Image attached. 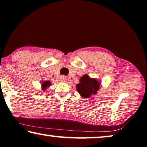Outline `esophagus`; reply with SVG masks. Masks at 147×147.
Instances as JSON below:
<instances>
[{
	"instance_id": "esophagus-1",
	"label": "esophagus",
	"mask_w": 147,
	"mask_h": 147,
	"mask_svg": "<svg viewBox=\"0 0 147 147\" xmlns=\"http://www.w3.org/2000/svg\"><path fill=\"white\" fill-rule=\"evenodd\" d=\"M61 81L63 82H66L67 81V78L66 76H61Z\"/></svg>"
}]
</instances>
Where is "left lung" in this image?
<instances>
[{
    "label": "left lung",
    "instance_id": "1",
    "mask_svg": "<svg viewBox=\"0 0 147 147\" xmlns=\"http://www.w3.org/2000/svg\"><path fill=\"white\" fill-rule=\"evenodd\" d=\"M80 82L76 84V88L80 96L89 98L97 94V91L101 88V83L96 78H91L88 74H84L80 78Z\"/></svg>",
    "mask_w": 147,
    "mask_h": 147
}]
</instances>
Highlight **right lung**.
Instances as JSON below:
<instances>
[{"label": "right lung", "mask_w": 147, "mask_h": 147, "mask_svg": "<svg viewBox=\"0 0 147 147\" xmlns=\"http://www.w3.org/2000/svg\"><path fill=\"white\" fill-rule=\"evenodd\" d=\"M51 86V82L50 81H44V82H43V81H42L41 82V88H42V90H45L46 88H48L50 87V86Z\"/></svg>", "instance_id": "obj_1"}]
</instances>
